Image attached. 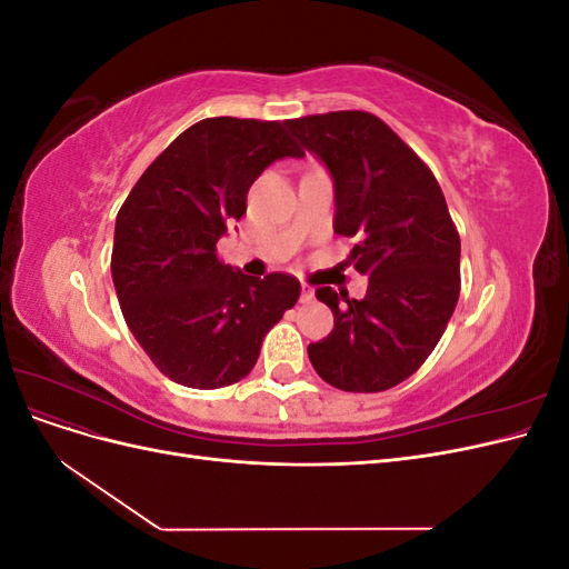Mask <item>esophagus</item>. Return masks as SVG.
Returning <instances> with one entry per match:
<instances>
[{
    "label": "esophagus",
    "instance_id": "obj_1",
    "mask_svg": "<svg viewBox=\"0 0 569 569\" xmlns=\"http://www.w3.org/2000/svg\"><path fill=\"white\" fill-rule=\"evenodd\" d=\"M301 301H303V303H308V301H313V289H311V287H308V284H303V287H301Z\"/></svg>",
    "mask_w": 569,
    "mask_h": 569
}]
</instances>
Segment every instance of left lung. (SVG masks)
<instances>
[{
  "label": "left lung",
  "instance_id": "1",
  "mask_svg": "<svg viewBox=\"0 0 569 569\" xmlns=\"http://www.w3.org/2000/svg\"><path fill=\"white\" fill-rule=\"evenodd\" d=\"M335 182V232L360 237L349 263L368 274L363 299L316 289L335 327L308 343L327 385L391 389L435 351L460 295V237L443 192L420 159L380 118L335 111L284 123Z\"/></svg>",
  "mask_w": 569,
  "mask_h": 569
}]
</instances>
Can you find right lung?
<instances>
[{
    "label": "right lung",
    "mask_w": 569,
    "mask_h": 569,
    "mask_svg": "<svg viewBox=\"0 0 569 569\" xmlns=\"http://www.w3.org/2000/svg\"><path fill=\"white\" fill-rule=\"evenodd\" d=\"M303 151L278 120L203 118L168 144L116 218L111 274L134 339L166 377L220 389L256 366L263 337L299 299L284 272L251 278L216 244L247 213L253 180Z\"/></svg>",
    "instance_id": "add662e5"
}]
</instances>
